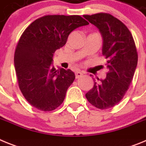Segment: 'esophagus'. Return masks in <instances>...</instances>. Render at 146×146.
<instances>
[{"label":"esophagus","instance_id":"esophagus-1","mask_svg":"<svg viewBox=\"0 0 146 146\" xmlns=\"http://www.w3.org/2000/svg\"><path fill=\"white\" fill-rule=\"evenodd\" d=\"M82 75H83V74H82L80 71H77V72H75V77L77 78H77H79V77H82Z\"/></svg>","mask_w":146,"mask_h":146}]
</instances>
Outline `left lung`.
I'll return each mask as SVG.
<instances>
[{
    "mask_svg": "<svg viewBox=\"0 0 146 146\" xmlns=\"http://www.w3.org/2000/svg\"><path fill=\"white\" fill-rule=\"evenodd\" d=\"M83 17L101 33L102 55L109 69L105 79H94V87L86 97L94 107L109 109L123 99L132 80L138 58L136 46L129 30L111 15L99 13Z\"/></svg>",
    "mask_w": 146,
    "mask_h": 146,
    "instance_id": "1",
    "label": "left lung"
}]
</instances>
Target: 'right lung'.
Instances as JSON below:
<instances>
[{"label":"right lung","instance_id":"obj_1","mask_svg":"<svg viewBox=\"0 0 146 146\" xmlns=\"http://www.w3.org/2000/svg\"><path fill=\"white\" fill-rule=\"evenodd\" d=\"M89 23L79 15H47L31 24L20 37L15 53L19 88L28 103L42 111H52L65 99L75 79L70 69L56 70L55 52L66 44L76 28Z\"/></svg>","mask_w":146,"mask_h":146}]
</instances>
